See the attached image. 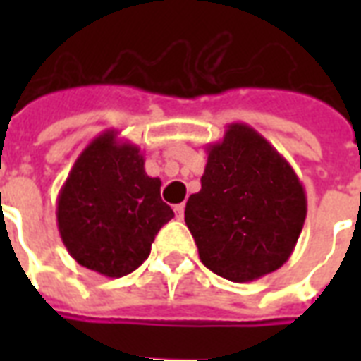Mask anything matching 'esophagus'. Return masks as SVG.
<instances>
[{
    "mask_svg": "<svg viewBox=\"0 0 361 361\" xmlns=\"http://www.w3.org/2000/svg\"><path fill=\"white\" fill-rule=\"evenodd\" d=\"M174 214H176V217H178V219H183V214H185V206H183V204H178V206H176L174 208Z\"/></svg>",
    "mask_w": 361,
    "mask_h": 361,
    "instance_id": "esophagus-1",
    "label": "esophagus"
}]
</instances>
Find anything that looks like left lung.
<instances>
[{
	"instance_id": "obj_1",
	"label": "left lung",
	"mask_w": 361,
	"mask_h": 361,
	"mask_svg": "<svg viewBox=\"0 0 361 361\" xmlns=\"http://www.w3.org/2000/svg\"><path fill=\"white\" fill-rule=\"evenodd\" d=\"M202 189L185 225L206 268L234 283L260 279L288 260L302 234L307 197L288 161L245 123L208 144Z\"/></svg>"
}]
</instances>
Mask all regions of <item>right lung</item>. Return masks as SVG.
Returning a JSON list of instances; mask_svg holds the SVG:
<instances>
[{
    "label": "right lung",
    "instance_id": "1",
    "mask_svg": "<svg viewBox=\"0 0 361 361\" xmlns=\"http://www.w3.org/2000/svg\"><path fill=\"white\" fill-rule=\"evenodd\" d=\"M58 228L76 262L104 277L135 271L174 212L161 180L144 170L140 147L109 129L78 155L58 195Z\"/></svg>",
    "mask_w": 361,
    "mask_h": 361
}]
</instances>
